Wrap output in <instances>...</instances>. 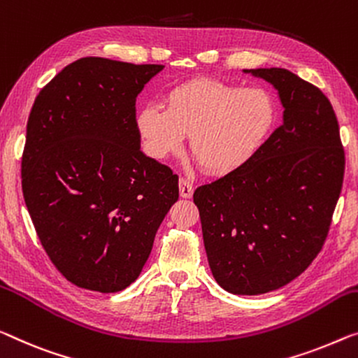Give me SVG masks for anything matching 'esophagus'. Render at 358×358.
Listing matches in <instances>:
<instances>
[{"label":"esophagus","instance_id":"1","mask_svg":"<svg viewBox=\"0 0 358 358\" xmlns=\"http://www.w3.org/2000/svg\"><path fill=\"white\" fill-rule=\"evenodd\" d=\"M194 193V186L189 180L180 178V196L185 197V199H189Z\"/></svg>","mask_w":358,"mask_h":358}]
</instances>
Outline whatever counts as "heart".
<instances>
[{
    "label": "heart",
    "mask_w": 358,
    "mask_h": 358,
    "mask_svg": "<svg viewBox=\"0 0 358 358\" xmlns=\"http://www.w3.org/2000/svg\"><path fill=\"white\" fill-rule=\"evenodd\" d=\"M275 106L260 88L218 80H191L170 90L161 104L136 115L143 145L154 159L178 154L189 135V151L206 172L227 173L255 151L273 124Z\"/></svg>",
    "instance_id": "heart-1"
}]
</instances>
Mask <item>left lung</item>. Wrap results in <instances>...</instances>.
<instances>
[{
    "mask_svg": "<svg viewBox=\"0 0 358 358\" xmlns=\"http://www.w3.org/2000/svg\"><path fill=\"white\" fill-rule=\"evenodd\" d=\"M278 90L282 124L246 162L194 191L212 275L233 294L275 291L313 262L344 180L329 99L286 69H250Z\"/></svg>",
    "mask_w": 358,
    "mask_h": 358,
    "instance_id": "8db88e82",
    "label": "left lung"
}]
</instances>
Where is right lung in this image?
<instances>
[{
  "label": "right lung",
  "instance_id": "add662e5",
  "mask_svg": "<svg viewBox=\"0 0 358 358\" xmlns=\"http://www.w3.org/2000/svg\"><path fill=\"white\" fill-rule=\"evenodd\" d=\"M162 69L82 57L31 106L24 201L48 257L83 289L130 286L178 199V175L141 152L136 127V96Z\"/></svg>",
  "mask_w": 358,
  "mask_h": 358
}]
</instances>
